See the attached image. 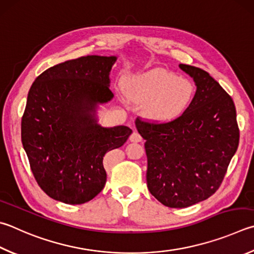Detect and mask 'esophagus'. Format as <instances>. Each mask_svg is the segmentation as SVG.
I'll use <instances>...</instances> for the list:
<instances>
[{
    "label": "esophagus",
    "mask_w": 254,
    "mask_h": 254,
    "mask_svg": "<svg viewBox=\"0 0 254 254\" xmlns=\"http://www.w3.org/2000/svg\"><path fill=\"white\" fill-rule=\"evenodd\" d=\"M143 139H142V136L139 134V133L137 132H133L132 134L130 135V141L131 142H141Z\"/></svg>",
    "instance_id": "esophagus-1"
}]
</instances>
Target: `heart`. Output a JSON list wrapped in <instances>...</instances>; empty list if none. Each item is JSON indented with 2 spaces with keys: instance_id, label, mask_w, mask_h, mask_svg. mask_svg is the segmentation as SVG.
I'll list each match as a JSON object with an SVG mask.
<instances>
[{
  "instance_id": "heart-1",
  "label": "heart",
  "mask_w": 254,
  "mask_h": 254,
  "mask_svg": "<svg viewBox=\"0 0 254 254\" xmlns=\"http://www.w3.org/2000/svg\"><path fill=\"white\" fill-rule=\"evenodd\" d=\"M131 101L145 103L146 118L153 122H171L187 111L194 96V85L187 77L165 70L132 75L124 82Z\"/></svg>"
}]
</instances>
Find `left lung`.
Returning <instances> with one entry per match:
<instances>
[{"mask_svg": "<svg viewBox=\"0 0 254 254\" xmlns=\"http://www.w3.org/2000/svg\"><path fill=\"white\" fill-rule=\"evenodd\" d=\"M196 91L190 107L174 121L153 124L136 119L145 140L147 189L169 207H188L218 190L239 145L233 100L209 73L180 64Z\"/></svg>", "mask_w": 254, "mask_h": 254, "instance_id": "8db88e82", "label": "left lung"}]
</instances>
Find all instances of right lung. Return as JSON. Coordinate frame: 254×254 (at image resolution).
I'll use <instances>...</instances> for the list:
<instances>
[{
  "instance_id": "add662e5",
  "label": "right lung",
  "mask_w": 254,
  "mask_h": 254,
  "mask_svg": "<svg viewBox=\"0 0 254 254\" xmlns=\"http://www.w3.org/2000/svg\"><path fill=\"white\" fill-rule=\"evenodd\" d=\"M118 58L87 55L48 68L27 94L22 144L40 188L66 204H82L103 190V156L132 130L99 124L98 109L113 99L110 72Z\"/></svg>"
}]
</instances>
